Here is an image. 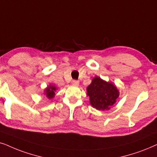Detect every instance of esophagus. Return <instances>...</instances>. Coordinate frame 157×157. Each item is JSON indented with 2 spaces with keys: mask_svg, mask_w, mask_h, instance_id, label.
Returning a JSON list of instances; mask_svg holds the SVG:
<instances>
[{
  "mask_svg": "<svg viewBox=\"0 0 157 157\" xmlns=\"http://www.w3.org/2000/svg\"><path fill=\"white\" fill-rule=\"evenodd\" d=\"M79 84H80V82L78 80H75L72 81V85H75V86H77V85H79Z\"/></svg>",
  "mask_w": 157,
  "mask_h": 157,
  "instance_id": "34e87169",
  "label": "esophagus"
}]
</instances>
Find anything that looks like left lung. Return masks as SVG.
<instances>
[{"mask_svg":"<svg viewBox=\"0 0 157 157\" xmlns=\"http://www.w3.org/2000/svg\"><path fill=\"white\" fill-rule=\"evenodd\" d=\"M87 92L90 104L98 110L110 109L119 95L116 86L98 77L93 78L91 84L87 87Z\"/></svg>","mask_w":157,"mask_h":157,"instance_id":"1","label":"left lung"}]
</instances>
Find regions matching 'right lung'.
Here are the masks:
<instances>
[{
    "label": "right lung",
    "mask_w": 157,
    "mask_h": 157,
    "mask_svg": "<svg viewBox=\"0 0 157 157\" xmlns=\"http://www.w3.org/2000/svg\"><path fill=\"white\" fill-rule=\"evenodd\" d=\"M56 90V87L54 86H51L50 85L49 87H48L47 89H46V93H47V97L48 98H49V99H52V98H54V95H55V93H54V91Z\"/></svg>",
    "instance_id": "obj_1"
}]
</instances>
